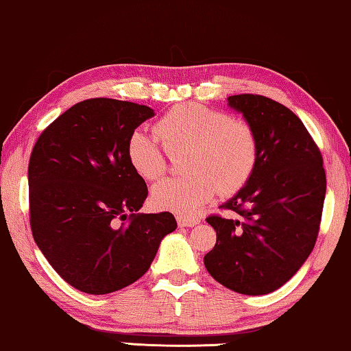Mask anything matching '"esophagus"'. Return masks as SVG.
<instances>
[{
  "label": "esophagus",
  "mask_w": 351,
  "mask_h": 351,
  "mask_svg": "<svg viewBox=\"0 0 351 351\" xmlns=\"http://www.w3.org/2000/svg\"><path fill=\"white\" fill-rule=\"evenodd\" d=\"M176 219L180 227H194L200 223V218H187V216H178Z\"/></svg>",
  "instance_id": "1"
}]
</instances>
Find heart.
Here are the masks:
<instances>
[{"instance_id":"1","label":"heart","mask_w":351,"mask_h":351,"mask_svg":"<svg viewBox=\"0 0 351 351\" xmlns=\"http://www.w3.org/2000/svg\"><path fill=\"white\" fill-rule=\"evenodd\" d=\"M154 130L164 148L143 130L128 136L127 157L133 170L147 181L159 180L167 171V152L184 151L182 169L189 173L154 186L151 200L159 210L191 218L218 191L234 195L243 189L258 165L254 128L213 108L181 103L156 122Z\"/></svg>"}]
</instances>
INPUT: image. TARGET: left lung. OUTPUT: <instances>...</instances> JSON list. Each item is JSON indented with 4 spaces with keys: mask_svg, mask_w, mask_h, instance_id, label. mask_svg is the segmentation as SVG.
<instances>
[{
    "mask_svg": "<svg viewBox=\"0 0 351 351\" xmlns=\"http://www.w3.org/2000/svg\"><path fill=\"white\" fill-rule=\"evenodd\" d=\"M254 128L258 165L251 180L210 215L216 245L205 254L210 275L235 293L261 295L283 286L312 253L322 223L323 156L302 121L272 98L241 93L227 98Z\"/></svg>",
    "mask_w": 351,
    "mask_h": 351,
    "instance_id": "1",
    "label": "left lung"
}]
</instances>
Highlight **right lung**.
<instances>
[{
  "label": "right lung",
  "mask_w": 351,
  "mask_h": 351,
  "mask_svg": "<svg viewBox=\"0 0 351 351\" xmlns=\"http://www.w3.org/2000/svg\"><path fill=\"white\" fill-rule=\"evenodd\" d=\"M154 116L112 98L79 101L44 128L28 164L29 226L53 270L87 294H108L147 272L175 216L138 213L147 197L127 140Z\"/></svg>",
  "instance_id": "right-lung-1"
}]
</instances>
